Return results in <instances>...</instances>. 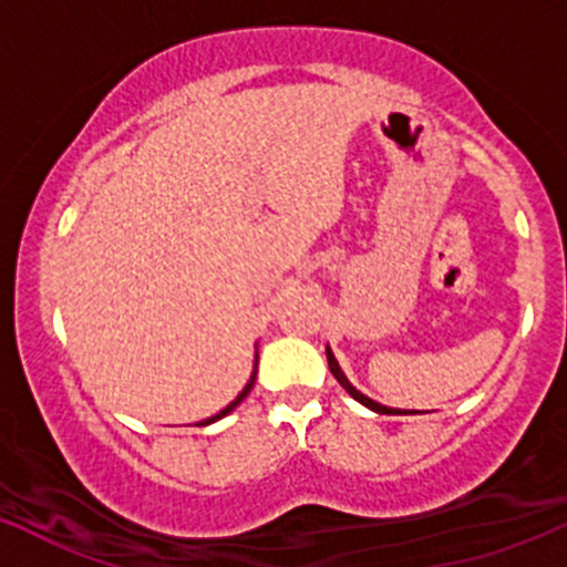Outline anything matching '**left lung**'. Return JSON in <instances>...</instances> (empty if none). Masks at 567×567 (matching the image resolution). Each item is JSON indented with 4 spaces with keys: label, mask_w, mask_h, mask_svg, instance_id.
I'll use <instances>...</instances> for the list:
<instances>
[{
    "label": "left lung",
    "mask_w": 567,
    "mask_h": 567,
    "mask_svg": "<svg viewBox=\"0 0 567 567\" xmlns=\"http://www.w3.org/2000/svg\"><path fill=\"white\" fill-rule=\"evenodd\" d=\"M326 359H329V369H331V374L333 378L339 380V385H342L344 391L350 393V396L355 399V402H361L363 408H369V410H374V413H385V415H391V413H402V410H396V408H385V404H380V402H374V399H369L367 393H361L359 389H355L353 383H350L348 380V374L342 372V367H339V361H337V355H333V350L329 348V344H326ZM404 413H408V410H404ZM415 413V410H413Z\"/></svg>",
    "instance_id": "obj_1"
}]
</instances>
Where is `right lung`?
Instances as JSON below:
<instances>
[{
  "instance_id": "add662e5",
  "label": "right lung",
  "mask_w": 567,
  "mask_h": 567,
  "mask_svg": "<svg viewBox=\"0 0 567 567\" xmlns=\"http://www.w3.org/2000/svg\"><path fill=\"white\" fill-rule=\"evenodd\" d=\"M255 374H258V353H255V369H252V378H249V380H247V385H244V389H241V393H238V396L234 399V402H230V404H228V408H223V410H219V413H214V415H212V419H206V421H198V426H208V424H214V421L225 419V415H228V413H234V410L238 408V404H241V402H244V399H247V396H249V391H252V385H255Z\"/></svg>"
}]
</instances>
